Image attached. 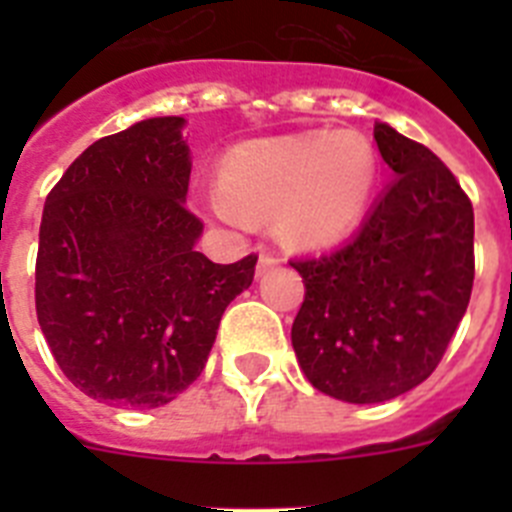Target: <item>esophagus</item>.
<instances>
[{"label": "esophagus", "instance_id": "1", "mask_svg": "<svg viewBox=\"0 0 512 512\" xmlns=\"http://www.w3.org/2000/svg\"><path fill=\"white\" fill-rule=\"evenodd\" d=\"M279 264V253L269 251V248H264V251L259 253V264H256V274H266L269 269H274V266Z\"/></svg>", "mask_w": 512, "mask_h": 512}]
</instances>
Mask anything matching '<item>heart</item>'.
Listing matches in <instances>:
<instances>
[{
  "label": "heart",
  "instance_id": "heart-1",
  "mask_svg": "<svg viewBox=\"0 0 512 512\" xmlns=\"http://www.w3.org/2000/svg\"><path fill=\"white\" fill-rule=\"evenodd\" d=\"M372 143L356 133H310L235 148L220 169L225 194L212 197L223 220L277 215L289 243L315 246L354 228L377 184Z\"/></svg>",
  "mask_w": 512,
  "mask_h": 512
}]
</instances>
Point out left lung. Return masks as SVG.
<instances>
[{"mask_svg": "<svg viewBox=\"0 0 512 512\" xmlns=\"http://www.w3.org/2000/svg\"><path fill=\"white\" fill-rule=\"evenodd\" d=\"M395 179L336 251L289 261L305 282L292 346L315 390L384 402L431 377L474 284V210L423 143L377 122Z\"/></svg>", "mask_w": 512, "mask_h": 512, "instance_id": "1", "label": "left lung"}]
</instances>
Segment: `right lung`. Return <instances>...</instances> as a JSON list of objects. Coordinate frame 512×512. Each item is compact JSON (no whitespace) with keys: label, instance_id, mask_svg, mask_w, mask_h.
Wrapping results in <instances>:
<instances>
[{"label":"right lung","instance_id":"1","mask_svg":"<svg viewBox=\"0 0 512 512\" xmlns=\"http://www.w3.org/2000/svg\"><path fill=\"white\" fill-rule=\"evenodd\" d=\"M184 117L99 138L43 207L35 310L53 359L99 402L161 408L200 377L225 307L251 287L256 253L194 251Z\"/></svg>","mask_w":512,"mask_h":512}]
</instances>
